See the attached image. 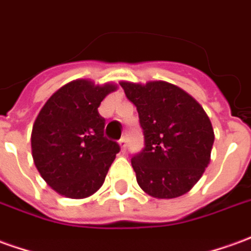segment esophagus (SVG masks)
Returning <instances> with one entry per match:
<instances>
[{
    "mask_svg": "<svg viewBox=\"0 0 251 251\" xmlns=\"http://www.w3.org/2000/svg\"><path fill=\"white\" fill-rule=\"evenodd\" d=\"M118 143H120V147H121V150H122V152H125V151H126V145H127V143H126V138L122 137L120 140V141H118Z\"/></svg>",
    "mask_w": 251,
    "mask_h": 251,
    "instance_id": "34e87169",
    "label": "esophagus"
}]
</instances>
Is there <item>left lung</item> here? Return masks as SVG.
<instances>
[{
  "mask_svg": "<svg viewBox=\"0 0 251 251\" xmlns=\"http://www.w3.org/2000/svg\"><path fill=\"white\" fill-rule=\"evenodd\" d=\"M136 106L144 148L131 157L137 183L155 199L187 193L211 162L215 134L204 108L183 89L166 81H122Z\"/></svg>",
  "mask_w": 251,
  "mask_h": 251,
  "instance_id": "8db88e82",
  "label": "left lung"
}]
</instances>
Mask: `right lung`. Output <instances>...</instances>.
<instances>
[{
	"label": "right lung",
	"instance_id": "right-lung-1",
	"mask_svg": "<svg viewBox=\"0 0 251 251\" xmlns=\"http://www.w3.org/2000/svg\"><path fill=\"white\" fill-rule=\"evenodd\" d=\"M75 80L52 94L35 120L31 148L35 166L61 196L85 199L99 189L120 145L104 137L106 120L98 107L115 91Z\"/></svg>",
	"mask_w": 251,
	"mask_h": 251
}]
</instances>
